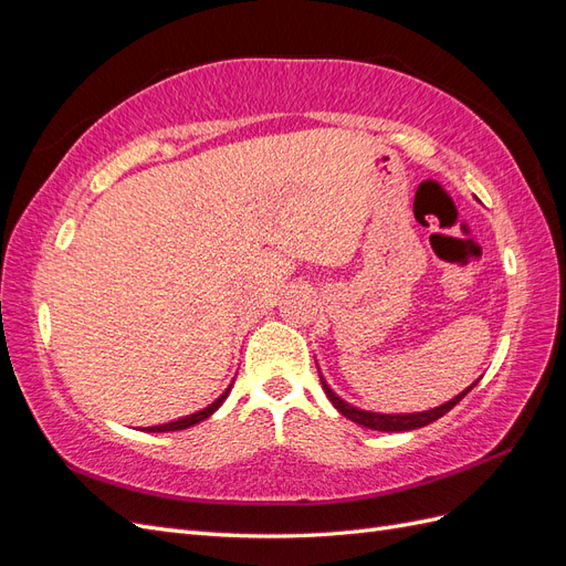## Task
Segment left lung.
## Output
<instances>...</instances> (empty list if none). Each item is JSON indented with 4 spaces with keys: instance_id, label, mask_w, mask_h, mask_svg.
Wrapping results in <instances>:
<instances>
[{
    "instance_id": "left-lung-1",
    "label": "left lung",
    "mask_w": 566,
    "mask_h": 566,
    "mask_svg": "<svg viewBox=\"0 0 566 566\" xmlns=\"http://www.w3.org/2000/svg\"><path fill=\"white\" fill-rule=\"evenodd\" d=\"M321 385H323V391H325V397L331 399V403L339 410L342 416L345 418H349L352 422H356V424H361V427H368V430H378V432H406V430H418V427H424V424H430V422H434V420H439L441 416H447L449 410L465 397V394L476 385H472V387H468L465 391L462 394H458L455 399H451V401H447V403H441V406H437V408H432V410H422V413H406V416H385V413H370V410H361V408H354V406H349L347 401H342L337 394L325 385V380L321 378Z\"/></svg>"
}]
</instances>
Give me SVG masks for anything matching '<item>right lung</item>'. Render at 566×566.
Segmentation results:
<instances>
[{
	"instance_id": "right-lung-1",
	"label": "right lung",
	"mask_w": 566,
	"mask_h": 566,
	"mask_svg": "<svg viewBox=\"0 0 566 566\" xmlns=\"http://www.w3.org/2000/svg\"><path fill=\"white\" fill-rule=\"evenodd\" d=\"M229 391H231V387L221 394V397L217 399V401H212L208 408H202V410H198V413H193V416H186V418H179V420H175V422H167V424H156V427H146L148 432H177V430H186V427H191V424H198L200 420H205V418H210L214 410L224 403V399L229 397Z\"/></svg>"
}]
</instances>
